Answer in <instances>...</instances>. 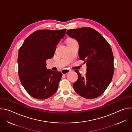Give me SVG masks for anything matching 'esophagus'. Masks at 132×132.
Segmentation results:
<instances>
[{
	"instance_id": "1",
	"label": "esophagus",
	"mask_w": 132,
	"mask_h": 132,
	"mask_svg": "<svg viewBox=\"0 0 132 132\" xmlns=\"http://www.w3.org/2000/svg\"><path fill=\"white\" fill-rule=\"evenodd\" d=\"M70 71V70L69 69H64L62 70V72L63 75H66L67 74L68 72H69Z\"/></svg>"
}]
</instances>
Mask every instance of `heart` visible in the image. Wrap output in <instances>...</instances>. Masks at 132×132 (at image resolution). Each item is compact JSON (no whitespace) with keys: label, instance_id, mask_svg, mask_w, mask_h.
<instances>
[{"label":"heart","instance_id":"obj_1","mask_svg":"<svg viewBox=\"0 0 132 132\" xmlns=\"http://www.w3.org/2000/svg\"><path fill=\"white\" fill-rule=\"evenodd\" d=\"M72 41H74V40H70V41H68V42H72Z\"/></svg>","mask_w":132,"mask_h":132}]
</instances>
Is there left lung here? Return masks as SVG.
I'll return each mask as SVG.
<instances>
[{
  "mask_svg": "<svg viewBox=\"0 0 132 132\" xmlns=\"http://www.w3.org/2000/svg\"><path fill=\"white\" fill-rule=\"evenodd\" d=\"M66 34L79 44V57L86 64L87 72L82 77L78 70V80L73 88L86 99L97 98L104 92L114 73V57L110 44L103 36L91 28L67 31Z\"/></svg>",
  "mask_w": 132,
  "mask_h": 132,
  "instance_id": "left-lung-1",
  "label": "left lung"
}]
</instances>
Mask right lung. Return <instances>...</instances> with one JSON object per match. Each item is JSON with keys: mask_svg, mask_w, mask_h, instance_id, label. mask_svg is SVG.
<instances>
[{"mask_svg": "<svg viewBox=\"0 0 132 132\" xmlns=\"http://www.w3.org/2000/svg\"><path fill=\"white\" fill-rule=\"evenodd\" d=\"M66 31H36L27 37L19 51V77L25 90L34 98L46 99L58 89L62 73L47 69L46 61L53 57Z\"/></svg>", "mask_w": 132, "mask_h": 132, "instance_id": "add662e5", "label": "right lung"}]
</instances>
